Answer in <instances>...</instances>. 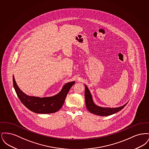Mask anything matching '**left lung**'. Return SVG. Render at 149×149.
Here are the masks:
<instances>
[{
  "mask_svg": "<svg viewBox=\"0 0 149 149\" xmlns=\"http://www.w3.org/2000/svg\"><path fill=\"white\" fill-rule=\"evenodd\" d=\"M85 99L86 107L88 110L92 113L98 115L100 116H108L113 114L116 113L127 105L126 103L122 106L117 108H103L96 106L93 101L92 97L88 87L85 85Z\"/></svg>",
  "mask_w": 149,
  "mask_h": 149,
  "instance_id": "obj_1",
  "label": "left lung"
}]
</instances>
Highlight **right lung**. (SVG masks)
<instances>
[{"label":"right lung","mask_w":149,"mask_h":149,"mask_svg":"<svg viewBox=\"0 0 149 149\" xmlns=\"http://www.w3.org/2000/svg\"><path fill=\"white\" fill-rule=\"evenodd\" d=\"M14 89L22 103L30 111L37 113H53L58 111L63 106L66 97L75 81H71L64 85L61 92L50 97L39 98L26 95L19 88L13 76Z\"/></svg>","instance_id":"obj_1"}]
</instances>
